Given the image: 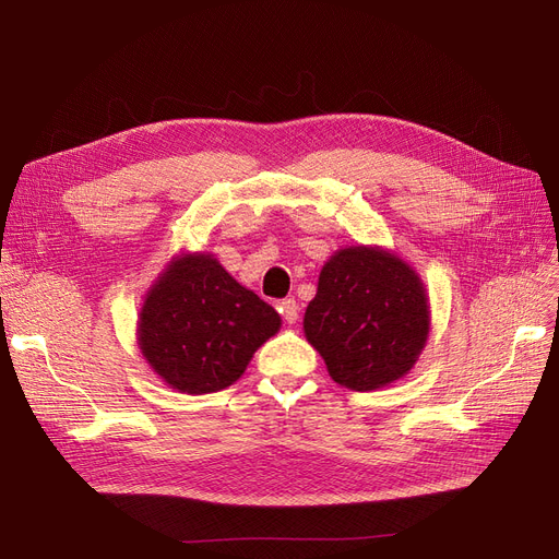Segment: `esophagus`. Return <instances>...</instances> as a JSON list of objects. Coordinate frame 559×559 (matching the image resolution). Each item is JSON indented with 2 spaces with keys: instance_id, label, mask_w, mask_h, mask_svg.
Here are the masks:
<instances>
[{
  "instance_id": "esophagus-1",
  "label": "esophagus",
  "mask_w": 559,
  "mask_h": 559,
  "mask_svg": "<svg viewBox=\"0 0 559 559\" xmlns=\"http://www.w3.org/2000/svg\"><path fill=\"white\" fill-rule=\"evenodd\" d=\"M278 310H281V314H283V319L287 321V324H297V319H299V304H297L295 299H283Z\"/></svg>"
}]
</instances>
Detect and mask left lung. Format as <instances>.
Segmentation results:
<instances>
[{
  "mask_svg": "<svg viewBox=\"0 0 559 559\" xmlns=\"http://www.w3.org/2000/svg\"><path fill=\"white\" fill-rule=\"evenodd\" d=\"M430 331L426 285L383 247L337 249L306 308V340L337 385L373 392L409 373Z\"/></svg>",
  "mask_w": 559,
  "mask_h": 559,
  "instance_id": "left-lung-1",
  "label": "left lung"
}]
</instances>
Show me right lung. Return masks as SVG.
Instances as JSON below:
<instances>
[{
  "instance_id": "1",
  "label": "right lung",
  "mask_w": 559,
  "mask_h": 559,
  "mask_svg": "<svg viewBox=\"0 0 559 559\" xmlns=\"http://www.w3.org/2000/svg\"><path fill=\"white\" fill-rule=\"evenodd\" d=\"M281 331V314L235 281L213 253H179L146 289L138 348L163 383L211 394L238 380Z\"/></svg>"
}]
</instances>
